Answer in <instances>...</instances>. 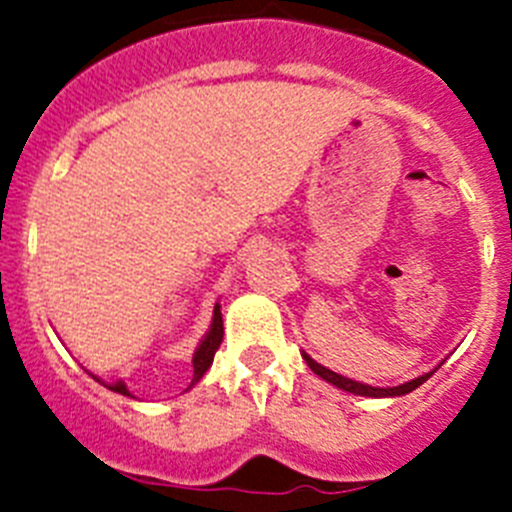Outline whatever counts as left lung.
Segmentation results:
<instances>
[{"mask_svg":"<svg viewBox=\"0 0 512 512\" xmlns=\"http://www.w3.org/2000/svg\"><path fill=\"white\" fill-rule=\"evenodd\" d=\"M302 359H305L312 372L318 374V377H323L325 382H330L333 387H338V390L351 392V395H361V397H400V395H408V392H413L415 387H420L425 379L436 372V369H433V372L423 374V377H418V379H410V382H405V384H397V387H372V384H361V382H354V379L341 377V374H336V372H330V369L320 366L318 361L310 359L307 354H302Z\"/></svg>","mask_w":512,"mask_h":512,"instance_id":"obj_1","label":"left lung"}]
</instances>
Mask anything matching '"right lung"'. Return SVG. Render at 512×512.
I'll return each instance as SVG.
<instances>
[{
    "label": "right lung",
    "instance_id": "add662e5",
    "mask_svg": "<svg viewBox=\"0 0 512 512\" xmlns=\"http://www.w3.org/2000/svg\"><path fill=\"white\" fill-rule=\"evenodd\" d=\"M220 343H223V312H220V305H215L210 330H207L205 338H202V343L197 346V351H194V356H192V366H194L192 384H197L202 377H205V372L210 369V364H212V359H215V351L220 348ZM94 379H97V377H94ZM97 382H102V379H97ZM192 384H189V387H192ZM107 387H110L112 392H117V395L133 397L128 392V387H125V382L107 384Z\"/></svg>",
    "mask_w": 512,
    "mask_h": 512
}]
</instances>
